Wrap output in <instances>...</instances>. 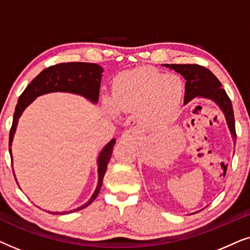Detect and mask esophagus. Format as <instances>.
Returning <instances> with one entry per match:
<instances>
[{
	"mask_svg": "<svg viewBox=\"0 0 250 250\" xmlns=\"http://www.w3.org/2000/svg\"><path fill=\"white\" fill-rule=\"evenodd\" d=\"M135 132L133 129H126V131L123 132L122 134V139L126 140V141H131V140L135 139Z\"/></svg>",
	"mask_w": 250,
	"mask_h": 250,
	"instance_id": "esophagus-1",
	"label": "esophagus"
}]
</instances>
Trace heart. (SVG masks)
I'll list each match as a JSON object with an SVG mask.
<instances>
[{"label":"heart","instance_id":"heart-1","mask_svg":"<svg viewBox=\"0 0 250 250\" xmlns=\"http://www.w3.org/2000/svg\"><path fill=\"white\" fill-rule=\"evenodd\" d=\"M183 92V82L176 75L165 76L150 68H138L116 78L111 101L119 111L143 109L145 125L160 128L175 118Z\"/></svg>","mask_w":250,"mask_h":250}]
</instances>
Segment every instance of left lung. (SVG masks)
Listing matches in <instances>:
<instances>
[{
	"label": "left lung",
	"instance_id": "left-lung-1",
	"mask_svg": "<svg viewBox=\"0 0 250 250\" xmlns=\"http://www.w3.org/2000/svg\"><path fill=\"white\" fill-rule=\"evenodd\" d=\"M164 66L172 68L182 75L186 78V94H184V102H189L196 97H204L211 99L220 105L222 111L224 112L227 123L230 128L231 134L235 141L237 133H235V123L233 108L230 98L227 94L224 88H222L221 82L209 69L200 64H164Z\"/></svg>",
	"mask_w": 250,
	"mask_h": 250
}]
</instances>
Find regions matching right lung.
Returning a JSON list of instances; mask_svg holds the SVG:
<instances>
[{"label":"right lung","instance_id":"1","mask_svg":"<svg viewBox=\"0 0 250 250\" xmlns=\"http://www.w3.org/2000/svg\"><path fill=\"white\" fill-rule=\"evenodd\" d=\"M104 69L97 63L91 62H62L57 63L53 66L47 67L46 69L37 75L34 80L28 84V86L25 88L18 99V104L16 105L15 114H13L12 126L10 128L9 134V151L11 155V143L13 139V134L16 132L18 119L22 111L25 110L27 105L32 104V101L39 95L49 93V92H70V93L81 94L83 97L87 98L92 102H98L99 92H100V82ZM115 140H111L107 146L102 150L100 156L98 158L99 163V182L98 187L95 189L94 193L92 194L91 199L87 201L83 206L76 208L70 211H63V213H53V211H47L50 214H68L74 213L76 210H81L83 208L87 207L88 205L93 203V200L98 197L100 192L102 181L109 160L111 158L112 148H114ZM12 160V158H11ZM13 172V169H12Z\"/></svg>","mask_w":250,"mask_h":250}]
</instances>
